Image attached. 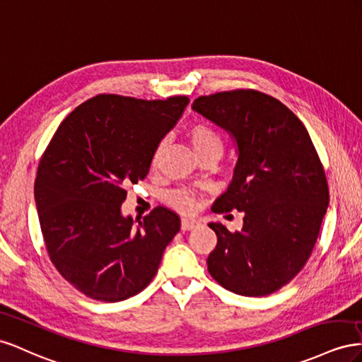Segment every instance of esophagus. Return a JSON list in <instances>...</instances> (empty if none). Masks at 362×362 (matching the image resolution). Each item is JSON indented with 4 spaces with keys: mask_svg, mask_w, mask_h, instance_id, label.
<instances>
[{
    "mask_svg": "<svg viewBox=\"0 0 362 362\" xmlns=\"http://www.w3.org/2000/svg\"><path fill=\"white\" fill-rule=\"evenodd\" d=\"M199 224L200 221L197 218H182V230H191Z\"/></svg>",
    "mask_w": 362,
    "mask_h": 362,
    "instance_id": "esophagus-1",
    "label": "esophagus"
}]
</instances>
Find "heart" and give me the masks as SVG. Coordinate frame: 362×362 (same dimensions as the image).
<instances>
[{"instance_id": "heart-1", "label": "heart", "mask_w": 362, "mask_h": 362, "mask_svg": "<svg viewBox=\"0 0 362 362\" xmlns=\"http://www.w3.org/2000/svg\"><path fill=\"white\" fill-rule=\"evenodd\" d=\"M188 136L191 139L194 150L197 151L200 158L206 156V154H211V153L223 154V148H224L223 136L220 135L218 130L209 126V124H204V122L194 124V126H191L188 130ZM160 151H162V144H159L156 151H154V156H153L154 163L158 162ZM170 203L174 206V208H177L179 211H183V212L192 211L195 206L194 195L187 189L174 191L170 195Z\"/></svg>"}]
</instances>
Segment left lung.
<instances>
[{
  "mask_svg": "<svg viewBox=\"0 0 362 362\" xmlns=\"http://www.w3.org/2000/svg\"><path fill=\"white\" fill-rule=\"evenodd\" d=\"M192 109L230 132L240 151L212 211L244 212V224L230 232L209 223L216 245L208 272L235 294H273L298 274L317 243L329 204L322 160L303 122L264 92H215L195 98Z\"/></svg>",
  "mask_w": 362,
  "mask_h": 362,
  "instance_id": "obj_1",
  "label": "left lung"
}]
</instances>
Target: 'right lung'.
Listing matches in <instances>:
<instances>
[{"instance_id": "1", "label": "right lung", "mask_w": 362, "mask_h": 362, "mask_svg": "<svg viewBox=\"0 0 362 362\" xmlns=\"http://www.w3.org/2000/svg\"><path fill=\"white\" fill-rule=\"evenodd\" d=\"M188 103L183 95L92 97L62 121L40 158L35 199L45 249L86 297L121 302L141 293L180 230L179 215L165 206L135 224L121 204Z\"/></svg>"}]
</instances>
